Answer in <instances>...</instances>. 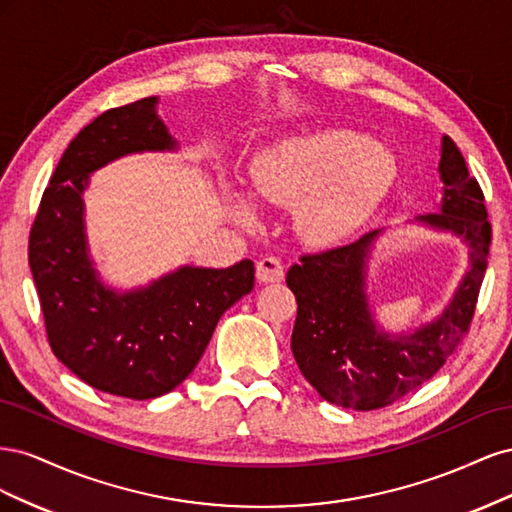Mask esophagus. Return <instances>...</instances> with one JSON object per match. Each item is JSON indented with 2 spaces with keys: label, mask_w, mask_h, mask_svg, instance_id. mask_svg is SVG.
Wrapping results in <instances>:
<instances>
[{
  "label": "esophagus",
  "mask_w": 512,
  "mask_h": 512,
  "mask_svg": "<svg viewBox=\"0 0 512 512\" xmlns=\"http://www.w3.org/2000/svg\"><path fill=\"white\" fill-rule=\"evenodd\" d=\"M256 277L262 284H273V282H282L284 280V265L280 258L267 256L260 258L256 265Z\"/></svg>",
  "instance_id": "obj_1"
}]
</instances>
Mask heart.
<instances>
[{"instance_id": "1", "label": "heart", "mask_w": 512, "mask_h": 512, "mask_svg": "<svg viewBox=\"0 0 512 512\" xmlns=\"http://www.w3.org/2000/svg\"><path fill=\"white\" fill-rule=\"evenodd\" d=\"M391 181V158L348 130L290 138L260 153L252 166L254 196L273 205L301 203V228L316 243L348 235Z\"/></svg>"}]
</instances>
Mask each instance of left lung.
<instances>
[{
	"label": "left lung",
	"mask_w": 512,
	"mask_h": 512,
	"mask_svg": "<svg viewBox=\"0 0 512 512\" xmlns=\"http://www.w3.org/2000/svg\"><path fill=\"white\" fill-rule=\"evenodd\" d=\"M440 177L442 209L421 222L466 239L472 267L436 322L399 337L376 329L365 297V265L380 230L333 250L303 254L286 275L299 305L290 342L294 361L320 397L335 406L376 410L393 404L436 376L470 331L487 271L491 224L483 190L451 136L442 138Z\"/></svg>",
	"instance_id": "obj_1"
}]
</instances>
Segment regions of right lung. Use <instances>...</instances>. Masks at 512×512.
I'll list each match as a JSON object with an SVG mask.
<instances>
[{"label":"right lung","instance_id":"right-lung-1","mask_svg":"<svg viewBox=\"0 0 512 512\" xmlns=\"http://www.w3.org/2000/svg\"><path fill=\"white\" fill-rule=\"evenodd\" d=\"M158 98L111 108L76 134L46 185L32 230L29 267L57 359L98 391L153 399L188 378L215 324L254 288V262L183 267L149 288L117 294L91 267L83 232L89 173L136 151L173 149Z\"/></svg>","mask_w":512,"mask_h":512}]
</instances>
